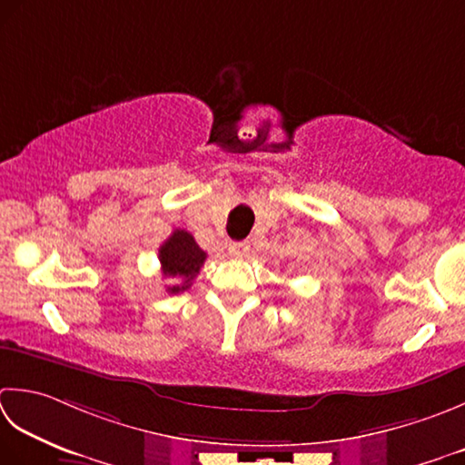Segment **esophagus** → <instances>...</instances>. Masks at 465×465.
<instances>
[{
    "mask_svg": "<svg viewBox=\"0 0 465 465\" xmlns=\"http://www.w3.org/2000/svg\"><path fill=\"white\" fill-rule=\"evenodd\" d=\"M227 252H230L233 258H243V256H248L250 243L248 242H232L230 245H227Z\"/></svg>",
    "mask_w": 465,
    "mask_h": 465,
    "instance_id": "obj_1",
    "label": "esophagus"
}]
</instances>
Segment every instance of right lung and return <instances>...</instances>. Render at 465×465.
<instances>
[{
    "instance_id": "right-lung-1",
    "label": "right lung",
    "mask_w": 465,
    "mask_h": 465,
    "mask_svg": "<svg viewBox=\"0 0 465 465\" xmlns=\"http://www.w3.org/2000/svg\"><path fill=\"white\" fill-rule=\"evenodd\" d=\"M207 253L199 248L193 235L185 230H175L159 248L161 272L165 278H181L183 282L167 286L169 294H179L191 286L202 270Z\"/></svg>"
}]
</instances>
